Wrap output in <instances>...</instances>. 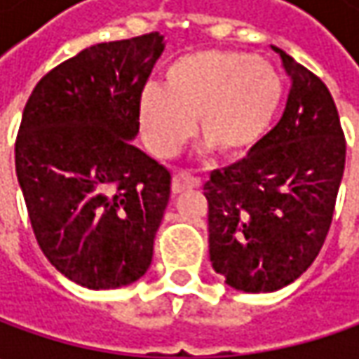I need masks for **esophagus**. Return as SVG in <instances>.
I'll return each instance as SVG.
<instances>
[{
	"mask_svg": "<svg viewBox=\"0 0 359 359\" xmlns=\"http://www.w3.org/2000/svg\"><path fill=\"white\" fill-rule=\"evenodd\" d=\"M191 187H200V180H198V177H194L191 173L180 172L173 175V180H172L173 194H182V191L191 189Z\"/></svg>",
	"mask_w": 359,
	"mask_h": 359,
	"instance_id": "34e87169",
	"label": "esophagus"
}]
</instances>
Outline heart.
Segmentation results:
<instances>
[{
	"label": "heart",
	"instance_id": "obj_1",
	"mask_svg": "<svg viewBox=\"0 0 359 359\" xmlns=\"http://www.w3.org/2000/svg\"><path fill=\"white\" fill-rule=\"evenodd\" d=\"M283 97L278 69L233 49H201L173 60L163 88L147 86L140 123L156 156H173L194 131L228 158L252 151L269 130Z\"/></svg>",
	"mask_w": 359,
	"mask_h": 359
}]
</instances>
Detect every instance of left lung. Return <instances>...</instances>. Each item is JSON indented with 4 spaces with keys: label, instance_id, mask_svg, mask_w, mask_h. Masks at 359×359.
<instances>
[{
    "label": "left lung",
    "instance_id": "1",
    "mask_svg": "<svg viewBox=\"0 0 359 359\" xmlns=\"http://www.w3.org/2000/svg\"><path fill=\"white\" fill-rule=\"evenodd\" d=\"M280 53L290 95L278 126L238 163L203 186L210 259L240 292H276L310 268L332 224L346 140L332 93L310 69Z\"/></svg>",
    "mask_w": 359,
    "mask_h": 359
}]
</instances>
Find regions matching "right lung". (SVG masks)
Returning a JSON list of instances; mask_svg holds the SVG:
<instances>
[{
    "label": "right lung",
    "instance_id": "obj_1",
    "mask_svg": "<svg viewBox=\"0 0 359 359\" xmlns=\"http://www.w3.org/2000/svg\"><path fill=\"white\" fill-rule=\"evenodd\" d=\"M163 48L158 32L86 48L41 77L23 109L15 173L35 240L90 290L130 285L151 264L172 175L133 140Z\"/></svg>",
    "mask_w": 359,
    "mask_h": 359
}]
</instances>
